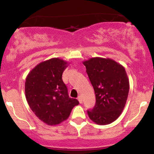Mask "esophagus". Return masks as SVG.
<instances>
[{"label":"esophagus","mask_w":154,"mask_h":154,"mask_svg":"<svg viewBox=\"0 0 154 154\" xmlns=\"http://www.w3.org/2000/svg\"><path fill=\"white\" fill-rule=\"evenodd\" d=\"M77 99H78L79 103H82V96H80V95H79V96H78V98H77Z\"/></svg>","instance_id":"1"}]
</instances>
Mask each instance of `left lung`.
I'll return each mask as SVG.
<instances>
[{
  "mask_svg": "<svg viewBox=\"0 0 154 154\" xmlns=\"http://www.w3.org/2000/svg\"><path fill=\"white\" fill-rule=\"evenodd\" d=\"M95 91V104L88 110L90 119L105 125L114 122L122 112L130 84L124 66L111 59L95 57L83 61Z\"/></svg>",
  "mask_w": 154,
  "mask_h": 154,
  "instance_id": "left-lung-1",
  "label": "left lung"
}]
</instances>
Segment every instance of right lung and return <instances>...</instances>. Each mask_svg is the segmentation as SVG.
<instances>
[{
  "label": "right lung",
  "mask_w": 154,
  "mask_h": 154,
  "mask_svg": "<svg viewBox=\"0 0 154 154\" xmlns=\"http://www.w3.org/2000/svg\"><path fill=\"white\" fill-rule=\"evenodd\" d=\"M67 62L53 58L40 63L28 74L25 82L26 99L32 111L41 121L56 125L67 119L75 98H69L62 74Z\"/></svg>",
  "instance_id": "right-lung-1"
}]
</instances>
